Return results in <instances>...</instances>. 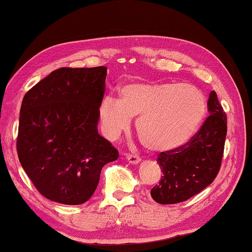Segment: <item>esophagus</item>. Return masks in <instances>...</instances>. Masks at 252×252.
<instances>
[{
  "label": "esophagus",
  "mask_w": 252,
  "mask_h": 252,
  "mask_svg": "<svg viewBox=\"0 0 252 252\" xmlns=\"http://www.w3.org/2000/svg\"><path fill=\"white\" fill-rule=\"evenodd\" d=\"M126 160L129 163H132V164H136L139 163L140 161H141V158H140L139 156L136 155H126Z\"/></svg>",
  "instance_id": "obj_1"
}]
</instances>
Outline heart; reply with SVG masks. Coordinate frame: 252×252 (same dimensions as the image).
<instances>
[{
    "label": "heart",
    "mask_w": 252,
    "mask_h": 252,
    "mask_svg": "<svg viewBox=\"0 0 252 252\" xmlns=\"http://www.w3.org/2000/svg\"><path fill=\"white\" fill-rule=\"evenodd\" d=\"M206 113V100L187 83H157L133 80L121 85L119 99L105 96L99 108L101 127L116 139L138 116L135 130L151 151H169L185 144Z\"/></svg>",
    "instance_id": "heart-1"
}]
</instances>
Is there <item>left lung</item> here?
Segmentation results:
<instances>
[{"label":"left lung","mask_w":252,"mask_h":252,"mask_svg":"<svg viewBox=\"0 0 252 252\" xmlns=\"http://www.w3.org/2000/svg\"><path fill=\"white\" fill-rule=\"evenodd\" d=\"M209 116L189 142L161 152L158 163L162 177L151 189V197L161 204L183 202L211 185L222 161L227 116L215 91L208 100Z\"/></svg>","instance_id":"8db88e82"}]
</instances>
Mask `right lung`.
Wrapping results in <instances>:
<instances>
[{"mask_svg":"<svg viewBox=\"0 0 252 252\" xmlns=\"http://www.w3.org/2000/svg\"><path fill=\"white\" fill-rule=\"evenodd\" d=\"M106 67H61L24 95L19 160L39 192L76 206L92 197L101 170L119 152L97 132Z\"/></svg>","mask_w":252,"mask_h":252,"instance_id":"add662e5","label":"right lung"}]
</instances>
